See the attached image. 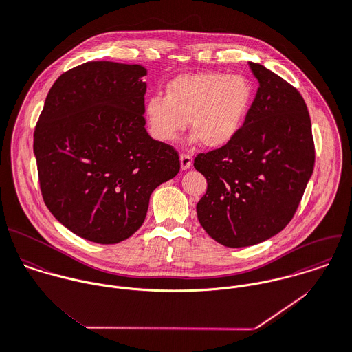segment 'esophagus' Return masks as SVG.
Segmentation results:
<instances>
[{
  "label": "esophagus",
  "instance_id": "1",
  "mask_svg": "<svg viewBox=\"0 0 352 352\" xmlns=\"http://www.w3.org/2000/svg\"><path fill=\"white\" fill-rule=\"evenodd\" d=\"M191 162H192L191 155H188V154H180V164H182V169H183V170H187V169L191 166Z\"/></svg>",
  "mask_w": 352,
  "mask_h": 352
}]
</instances>
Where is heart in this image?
I'll return each mask as SVG.
<instances>
[{
	"instance_id": "obj_1",
	"label": "heart",
	"mask_w": 352,
	"mask_h": 352,
	"mask_svg": "<svg viewBox=\"0 0 352 352\" xmlns=\"http://www.w3.org/2000/svg\"><path fill=\"white\" fill-rule=\"evenodd\" d=\"M252 101V87L241 75L187 74L172 79L165 97L154 96L144 105L150 135L173 142L188 126L209 148L228 144L240 131Z\"/></svg>"
}]
</instances>
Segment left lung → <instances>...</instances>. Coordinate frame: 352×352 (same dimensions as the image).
Listing matches in <instances>:
<instances>
[{
  "mask_svg": "<svg viewBox=\"0 0 352 352\" xmlns=\"http://www.w3.org/2000/svg\"><path fill=\"white\" fill-rule=\"evenodd\" d=\"M259 87L240 131L194 166L208 180L197 205L204 230L227 247L261 243L292 220L313 175L311 121L300 93L261 64Z\"/></svg>",
  "mask_w": 352,
  "mask_h": 352,
  "instance_id": "1",
  "label": "left lung"
}]
</instances>
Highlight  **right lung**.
<instances>
[{"label": "right lung", "instance_id": "add662e5", "mask_svg": "<svg viewBox=\"0 0 352 352\" xmlns=\"http://www.w3.org/2000/svg\"><path fill=\"white\" fill-rule=\"evenodd\" d=\"M138 65L90 61L52 86L34 132L45 205L71 232L120 243L143 224L151 192L180 170L179 153L146 131Z\"/></svg>", "mask_w": 352, "mask_h": 352}]
</instances>
